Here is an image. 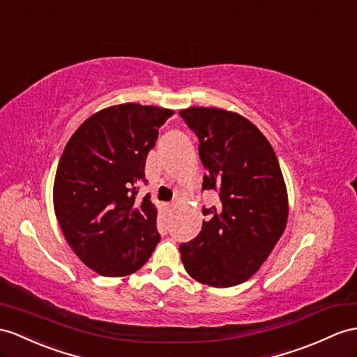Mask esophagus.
Segmentation results:
<instances>
[{
    "instance_id": "1",
    "label": "esophagus",
    "mask_w": 357,
    "mask_h": 357,
    "mask_svg": "<svg viewBox=\"0 0 357 357\" xmlns=\"http://www.w3.org/2000/svg\"><path fill=\"white\" fill-rule=\"evenodd\" d=\"M174 206H176V204H174V203H165V208H167L168 212H171V211H172Z\"/></svg>"
}]
</instances>
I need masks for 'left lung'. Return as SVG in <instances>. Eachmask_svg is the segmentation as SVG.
Returning <instances> with one entry per match:
<instances>
[{"label": "left lung", "instance_id": "left-lung-1", "mask_svg": "<svg viewBox=\"0 0 357 357\" xmlns=\"http://www.w3.org/2000/svg\"><path fill=\"white\" fill-rule=\"evenodd\" d=\"M199 139L203 189L220 203L203 213L202 231L180 245L197 282L230 288L247 282L279 242L288 222V190L279 160L262 132L239 113L218 107L180 110Z\"/></svg>", "mask_w": 357, "mask_h": 357}]
</instances>
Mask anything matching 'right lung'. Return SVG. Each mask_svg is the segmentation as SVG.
I'll return each mask as SVG.
<instances>
[{
	"label": "right lung",
	"mask_w": 357,
	"mask_h": 357,
	"mask_svg": "<svg viewBox=\"0 0 357 357\" xmlns=\"http://www.w3.org/2000/svg\"><path fill=\"white\" fill-rule=\"evenodd\" d=\"M174 110L116 104L75 130L56 171V218L77 257L104 277H124L150 259L160 234L151 197L137 198L146 154Z\"/></svg>",
	"instance_id": "right-lung-1"
}]
</instances>
